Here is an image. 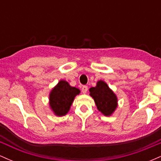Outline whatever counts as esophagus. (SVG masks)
I'll return each mask as SVG.
<instances>
[{
  "label": "esophagus",
  "mask_w": 161,
  "mask_h": 161,
  "mask_svg": "<svg viewBox=\"0 0 161 161\" xmlns=\"http://www.w3.org/2000/svg\"><path fill=\"white\" fill-rule=\"evenodd\" d=\"M87 91H88V86H83L82 88V92L83 94H86Z\"/></svg>",
  "instance_id": "esophagus-1"
}]
</instances>
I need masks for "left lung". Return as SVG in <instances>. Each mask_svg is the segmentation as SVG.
<instances>
[{"label":"left lung","mask_w":161,"mask_h":161,"mask_svg":"<svg viewBox=\"0 0 161 161\" xmlns=\"http://www.w3.org/2000/svg\"><path fill=\"white\" fill-rule=\"evenodd\" d=\"M99 111L104 116H110L117 107V97L106 82L100 80L97 86L89 89Z\"/></svg>","instance_id":"left-lung-1"}]
</instances>
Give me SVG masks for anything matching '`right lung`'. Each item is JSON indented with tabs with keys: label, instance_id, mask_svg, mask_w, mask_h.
Wrapping results in <instances>:
<instances>
[{
	"label": "right lung",
	"instance_id": "add662e5",
	"mask_svg": "<svg viewBox=\"0 0 161 161\" xmlns=\"http://www.w3.org/2000/svg\"><path fill=\"white\" fill-rule=\"evenodd\" d=\"M79 93L80 91L78 88L70 86L66 81H60L53 88L49 96L50 106L55 115H66L69 110L75 97Z\"/></svg>",
	"mask_w": 161,
	"mask_h": 161
}]
</instances>
